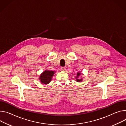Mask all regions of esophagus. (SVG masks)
Masks as SVG:
<instances>
[{"label": "esophagus", "mask_w": 126, "mask_h": 126, "mask_svg": "<svg viewBox=\"0 0 126 126\" xmlns=\"http://www.w3.org/2000/svg\"><path fill=\"white\" fill-rule=\"evenodd\" d=\"M61 70H62V71H65V70H66V68H65V67H61Z\"/></svg>", "instance_id": "obj_1"}]
</instances>
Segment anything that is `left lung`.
I'll return each instance as SVG.
<instances>
[{
  "label": "left lung",
  "mask_w": 126,
  "mask_h": 126,
  "mask_svg": "<svg viewBox=\"0 0 126 126\" xmlns=\"http://www.w3.org/2000/svg\"><path fill=\"white\" fill-rule=\"evenodd\" d=\"M80 74H81V73H79V72L77 73V77H76V79H77V78L78 77V76H79L80 75ZM76 80H77V82H80V81H81L82 80V79H77Z\"/></svg>",
  "instance_id": "obj_1"
}]
</instances>
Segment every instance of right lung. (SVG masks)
Listing matches in <instances>:
<instances>
[{"label": "right lung", "mask_w": 126, "mask_h": 126, "mask_svg": "<svg viewBox=\"0 0 126 126\" xmlns=\"http://www.w3.org/2000/svg\"><path fill=\"white\" fill-rule=\"evenodd\" d=\"M54 74V71H49V70H45L40 77V79L41 80V82L44 84H48L49 83L52 79Z\"/></svg>", "instance_id": "right-lung-1"}]
</instances>
